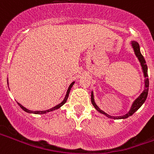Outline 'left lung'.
<instances>
[{
    "instance_id": "left-lung-1",
    "label": "left lung",
    "mask_w": 154,
    "mask_h": 154,
    "mask_svg": "<svg viewBox=\"0 0 154 154\" xmlns=\"http://www.w3.org/2000/svg\"><path fill=\"white\" fill-rule=\"evenodd\" d=\"M132 46L133 49H134L135 54H136V56L139 60L140 63V65L142 67V70L143 72H144V77H145V90L143 91L141 94H140V95L138 97V98L134 101V103H132V107L130 109V111H129L128 113H127L126 115H124L123 116H111L107 115L106 113H105L104 111H102L99 107H98V106L96 105L95 102H94V94H93V92L91 93V103H92L93 106L95 107V109L98 112H100V113L103 114V115H105L106 116H107L108 118H111V119H126L129 116H132L133 114L136 112V111L138 110V109L143 105V103H145V100H146V98H147L148 96V92H149V78L148 77V67L147 64H146V62H145V60L144 58V56L141 55L140 53V46L138 44L137 42L136 41H132Z\"/></svg>"
}]
</instances>
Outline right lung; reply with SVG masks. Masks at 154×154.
Returning <instances> with one entry per match:
<instances>
[{
  "instance_id": "add662e5",
  "label": "right lung",
  "mask_w": 154,
  "mask_h": 154,
  "mask_svg": "<svg viewBox=\"0 0 154 154\" xmlns=\"http://www.w3.org/2000/svg\"><path fill=\"white\" fill-rule=\"evenodd\" d=\"M73 84H74V82H72V83H71V85H69V89H68V90H67V94H66V95H65V98H64V100L62 101V103H60V104L56 106H54V107H52V108L49 109V110H46V111H30V110H28V109H26V107H24L22 105H21L20 103H18V105L20 106V107H21L23 111H25L26 112H27V113H33V114H38V115H41V114H46V113H48V112H50V111H55V110H56V109L60 108V106H62L64 105V103H66L67 99H68V98H69V92H70V90H71V88H72V86L73 85Z\"/></svg>"
}]
</instances>
